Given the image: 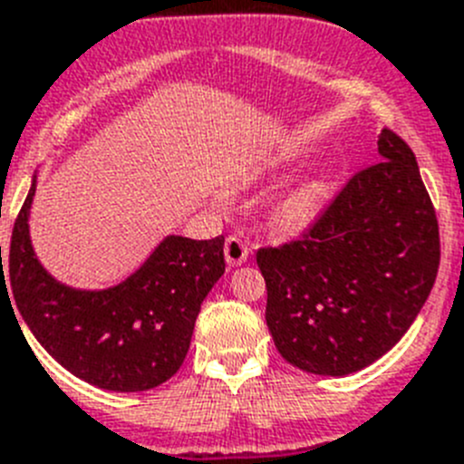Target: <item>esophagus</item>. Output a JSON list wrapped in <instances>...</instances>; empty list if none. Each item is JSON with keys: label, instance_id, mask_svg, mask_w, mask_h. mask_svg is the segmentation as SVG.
<instances>
[{"label": "esophagus", "instance_id": "esophagus-1", "mask_svg": "<svg viewBox=\"0 0 464 464\" xmlns=\"http://www.w3.org/2000/svg\"><path fill=\"white\" fill-rule=\"evenodd\" d=\"M225 260H227L229 267H239L248 260V246L246 241H241L237 235H229L225 239Z\"/></svg>", "mask_w": 464, "mask_h": 464}]
</instances>
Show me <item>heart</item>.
<instances>
[{"instance_id":"1","label":"heart","mask_w":464,"mask_h":464,"mask_svg":"<svg viewBox=\"0 0 464 464\" xmlns=\"http://www.w3.org/2000/svg\"><path fill=\"white\" fill-rule=\"evenodd\" d=\"M311 218V204L304 195H295L281 204L274 213V225L281 232H297Z\"/></svg>"}]
</instances>
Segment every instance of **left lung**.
<instances>
[{"instance_id":"obj_1","label":"left lung","mask_w":464,"mask_h":464,"mask_svg":"<svg viewBox=\"0 0 464 464\" xmlns=\"http://www.w3.org/2000/svg\"><path fill=\"white\" fill-rule=\"evenodd\" d=\"M379 153L299 239L256 256L274 343L309 374H353L388 353L437 278L440 225L416 155L388 127Z\"/></svg>"}]
</instances>
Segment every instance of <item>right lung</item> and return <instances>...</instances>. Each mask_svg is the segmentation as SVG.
Masks as SVG:
<instances>
[{"label":"right lung","mask_w":464,"mask_h":464,"mask_svg":"<svg viewBox=\"0 0 464 464\" xmlns=\"http://www.w3.org/2000/svg\"><path fill=\"white\" fill-rule=\"evenodd\" d=\"M34 190L32 181L8 260L0 265V295H8V304L14 299L36 342L73 376L116 392L150 391L169 381L186 360L204 297L225 272V237L171 235L121 285L73 290L57 283L32 251L27 216Z\"/></svg>","instance_id":"right-lung-1"}]
</instances>
